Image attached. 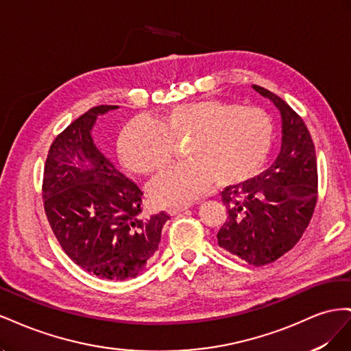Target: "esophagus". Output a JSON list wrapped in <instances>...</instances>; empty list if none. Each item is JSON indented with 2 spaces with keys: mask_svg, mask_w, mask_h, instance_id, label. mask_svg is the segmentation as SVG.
<instances>
[{
  "mask_svg": "<svg viewBox=\"0 0 351 351\" xmlns=\"http://www.w3.org/2000/svg\"><path fill=\"white\" fill-rule=\"evenodd\" d=\"M192 206V204H184V205H178V206H171V208H168V212L171 215H176V214H178V212H183V210H186L187 208H190Z\"/></svg>",
  "mask_w": 351,
  "mask_h": 351,
  "instance_id": "esophagus-1",
  "label": "esophagus"
}]
</instances>
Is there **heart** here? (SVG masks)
Segmentation results:
<instances>
[{
	"label": "heart",
	"mask_w": 351,
	"mask_h": 351,
	"mask_svg": "<svg viewBox=\"0 0 351 351\" xmlns=\"http://www.w3.org/2000/svg\"><path fill=\"white\" fill-rule=\"evenodd\" d=\"M275 129L261 108L236 102L199 101L176 105L156 123L134 119L119 139L125 167L152 174L173 161L177 142L187 139L189 162L167 168L151 184L167 205L193 200L212 187L236 184L256 176L268 161Z\"/></svg>",
	"instance_id": "heart-1"
}]
</instances>
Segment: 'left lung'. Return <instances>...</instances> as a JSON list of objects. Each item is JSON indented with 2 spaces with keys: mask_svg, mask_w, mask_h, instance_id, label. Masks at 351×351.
Segmentation results:
<instances>
[{
  "mask_svg": "<svg viewBox=\"0 0 351 351\" xmlns=\"http://www.w3.org/2000/svg\"><path fill=\"white\" fill-rule=\"evenodd\" d=\"M253 89L281 112V152L267 171L221 193L228 215L217 239L219 247L263 267L291 250L309 226L317 199V164L302 117L271 90L258 84Z\"/></svg>",
  "mask_w": 351,
  "mask_h": 351,
  "instance_id": "left-lung-1",
  "label": "left lung"
}]
</instances>
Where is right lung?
I'll return each mask as SVG.
<instances>
[{
	"instance_id": "1",
	"label": "right lung",
	"mask_w": 351,
	"mask_h": 351,
	"mask_svg": "<svg viewBox=\"0 0 351 351\" xmlns=\"http://www.w3.org/2000/svg\"><path fill=\"white\" fill-rule=\"evenodd\" d=\"M98 105L82 114L51 143L42 180V200L52 232L67 256L97 277L139 275L158 250L167 212L143 214V192L93 145Z\"/></svg>"
}]
</instances>
